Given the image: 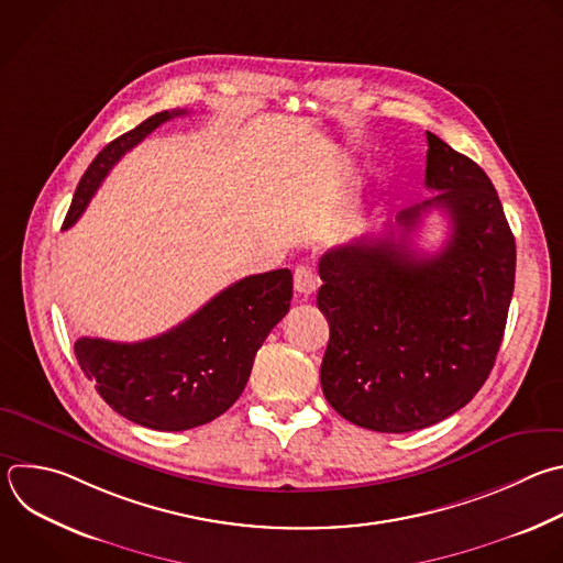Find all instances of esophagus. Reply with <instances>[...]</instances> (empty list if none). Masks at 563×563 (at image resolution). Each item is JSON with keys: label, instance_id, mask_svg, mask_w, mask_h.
<instances>
[{"label": "esophagus", "instance_id": "34e87169", "mask_svg": "<svg viewBox=\"0 0 563 563\" xmlns=\"http://www.w3.org/2000/svg\"><path fill=\"white\" fill-rule=\"evenodd\" d=\"M294 287H296L298 294L309 296V294L316 291L318 278H316V274H313L309 267L300 265V267H296V272H294Z\"/></svg>", "mask_w": 563, "mask_h": 563}]
</instances>
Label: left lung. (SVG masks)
Segmentation results:
<instances>
[{
	"instance_id": "obj_1",
	"label": "left lung",
	"mask_w": 563,
	"mask_h": 563,
	"mask_svg": "<svg viewBox=\"0 0 563 563\" xmlns=\"http://www.w3.org/2000/svg\"><path fill=\"white\" fill-rule=\"evenodd\" d=\"M427 187L433 199L402 210L380 239L329 250L318 274V309L329 322L320 364L327 402L378 433L431 427L486 383L515 287V236L486 172L427 132ZM438 207L452 236L420 257L408 234Z\"/></svg>"
}]
</instances>
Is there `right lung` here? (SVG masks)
Returning a JSON list of instances; mask_svg holds the SVG:
<instances>
[{
	"label": "right lung",
	"instance_id": "obj_1",
	"mask_svg": "<svg viewBox=\"0 0 563 563\" xmlns=\"http://www.w3.org/2000/svg\"><path fill=\"white\" fill-rule=\"evenodd\" d=\"M185 110L156 112L108 143L81 176L64 230L84 214L110 167L152 130ZM289 269L247 276L185 322L141 342L79 338L75 355L97 394L134 424L187 431L225 413L243 394L256 351L289 311Z\"/></svg>",
	"mask_w": 563,
	"mask_h": 563
}]
</instances>
